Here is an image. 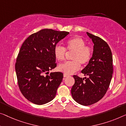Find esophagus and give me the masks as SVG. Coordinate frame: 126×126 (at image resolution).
<instances>
[{
    "instance_id": "1",
    "label": "esophagus",
    "mask_w": 126,
    "mask_h": 126,
    "mask_svg": "<svg viewBox=\"0 0 126 126\" xmlns=\"http://www.w3.org/2000/svg\"><path fill=\"white\" fill-rule=\"evenodd\" d=\"M63 76H64V78H66V77H68V75H67V74H64L63 75Z\"/></svg>"
}]
</instances>
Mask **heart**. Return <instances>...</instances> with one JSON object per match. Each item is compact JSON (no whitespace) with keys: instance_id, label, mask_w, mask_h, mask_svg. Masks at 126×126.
I'll list each match as a JSON object with an SVG mask.
<instances>
[{"instance_id":"1","label":"heart","mask_w":126,"mask_h":126,"mask_svg":"<svg viewBox=\"0 0 126 126\" xmlns=\"http://www.w3.org/2000/svg\"><path fill=\"white\" fill-rule=\"evenodd\" d=\"M66 51L73 52L71 56L72 61H68L58 66V69L64 74L69 75L76 72L80 68V64L86 65L91 61L93 55V50L89 45L80 37H75L65 42V47L57 45L54 48V54L58 61L65 59Z\"/></svg>"}]
</instances>
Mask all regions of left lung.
Returning <instances> with one entry per match:
<instances>
[{
    "mask_svg": "<svg viewBox=\"0 0 126 126\" xmlns=\"http://www.w3.org/2000/svg\"><path fill=\"white\" fill-rule=\"evenodd\" d=\"M94 44L93 56L81 72L88 78L74 75L75 84L71 94L75 101L84 106L95 104L102 98L109 87L113 72L111 49L106 41L87 32Z\"/></svg>",
    "mask_w": 126,
    "mask_h": 126,
    "instance_id": "1",
    "label": "left lung"
}]
</instances>
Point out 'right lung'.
<instances>
[{
	"mask_svg": "<svg viewBox=\"0 0 126 126\" xmlns=\"http://www.w3.org/2000/svg\"><path fill=\"white\" fill-rule=\"evenodd\" d=\"M69 33L44 29L29 35L23 42L15 63L18 88L24 97L37 105L55 98L62 81L61 72L48 71L57 67L54 48Z\"/></svg>",
	"mask_w": 126,
	"mask_h": 126,
	"instance_id": "add662e5",
	"label": "right lung"
}]
</instances>
